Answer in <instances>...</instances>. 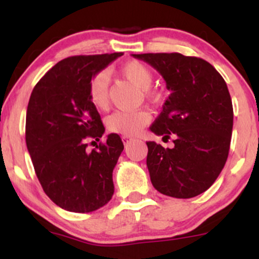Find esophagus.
Masks as SVG:
<instances>
[{"instance_id": "1", "label": "esophagus", "mask_w": 259, "mask_h": 259, "mask_svg": "<svg viewBox=\"0 0 259 259\" xmlns=\"http://www.w3.org/2000/svg\"><path fill=\"white\" fill-rule=\"evenodd\" d=\"M121 140H123V142H124V145H125V146H127V144H129V142L130 141H133V138H132V136H125V135H124L123 136V138H121Z\"/></svg>"}]
</instances>
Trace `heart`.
I'll return each mask as SVG.
<instances>
[{"instance_id": "heart-1", "label": "heart", "mask_w": 259, "mask_h": 259, "mask_svg": "<svg viewBox=\"0 0 259 259\" xmlns=\"http://www.w3.org/2000/svg\"><path fill=\"white\" fill-rule=\"evenodd\" d=\"M120 74L134 85L142 89L144 94L151 99L158 97V92L150 86L153 81V74L146 64L140 61H127L120 67ZM109 76L106 72L95 74L89 85V97L96 108L103 109L108 103ZM151 121V114L145 109L138 111H117L107 118L109 132L130 136L138 134Z\"/></svg>"}]
</instances>
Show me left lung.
<instances>
[{"label":"left lung","instance_id":"8db88e82","mask_svg":"<svg viewBox=\"0 0 259 259\" xmlns=\"http://www.w3.org/2000/svg\"><path fill=\"white\" fill-rule=\"evenodd\" d=\"M158 72L171 91L151 132L174 136V147H148L151 183L160 194L191 198L213 185L224 168L233 133V103L227 82L212 64L181 53L133 55Z\"/></svg>","mask_w":259,"mask_h":259}]
</instances>
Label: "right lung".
Wrapping results in <instances>:
<instances>
[{"label":"right lung","mask_w":259,"mask_h":259,"mask_svg":"<svg viewBox=\"0 0 259 259\" xmlns=\"http://www.w3.org/2000/svg\"><path fill=\"white\" fill-rule=\"evenodd\" d=\"M120 56L62 59L35 85L29 100L25 141L35 173L45 194L69 212H94L114 192L113 169L124 150L120 136L109 134L92 151L86 141H100L105 133L89 97L90 80Z\"/></svg>","instance_id":"1"}]
</instances>
